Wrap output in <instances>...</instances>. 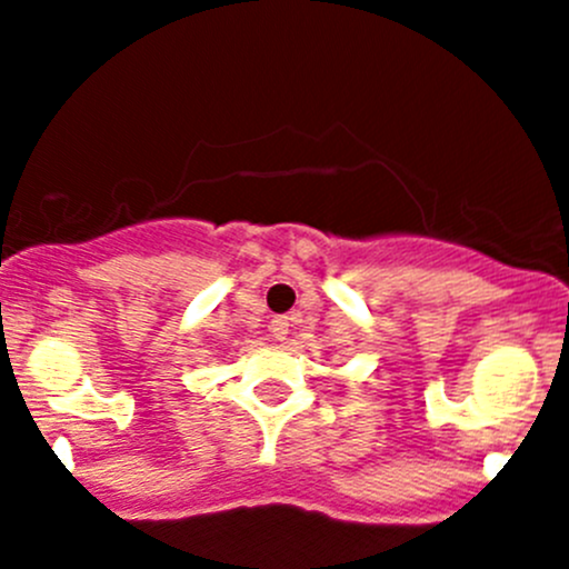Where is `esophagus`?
<instances>
[{"label": "esophagus", "instance_id": "34e87169", "mask_svg": "<svg viewBox=\"0 0 569 569\" xmlns=\"http://www.w3.org/2000/svg\"><path fill=\"white\" fill-rule=\"evenodd\" d=\"M269 331H272V337L278 339V342H286V339H289V317H274Z\"/></svg>", "mask_w": 569, "mask_h": 569}]
</instances>
